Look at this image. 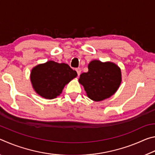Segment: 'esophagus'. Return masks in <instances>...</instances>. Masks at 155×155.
I'll return each instance as SVG.
<instances>
[{
  "label": "esophagus",
  "mask_w": 155,
  "mask_h": 155,
  "mask_svg": "<svg viewBox=\"0 0 155 155\" xmlns=\"http://www.w3.org/2000/svg\"><path fill=\"white\" fill-rule=\"evenodd\" d=\"M76 71H77V74H78V76H79V75L81 74V68H76Z\"/></svg>",
  "instance_id": "obj_1"
}]
</instances>
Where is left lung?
Instances as JSON below:
<instances>
[{"mask_svg":"<svg viewBox=\"0 0 155 155\" xmlns=\"http://www.w3.org/2000/svg\"><path fill=\"white\" fill-rule=\"evenodd\" d=\"M88 72L82 73L78 79L87 95L94 101L111 96L121 83V71L114 63L94 60L88 65Z\"/></svg>","mask_w":155,"mask_h":155,"instance_id":"left-lung-1","label":"left lung"}]
</instances>
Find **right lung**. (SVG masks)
Segmentation results:
<instances>
[{
	"mask_svg": "<svg viewBox=\"0 0 155 155\" xmlns=\"http://www.w3.org/2000/svg\"><path fill=\"white\" fill-rule=\"evenodd\" d=\"M77 76V72L68 64L49 61L33 68L31 81L39 95L47 99H53L59 96L65 85Z\"/></svg>",
	"mask_w": 155,
	"mask_h": 155,
	"instance_id": "1",
	"label": "right lung"
}]
</instances>
